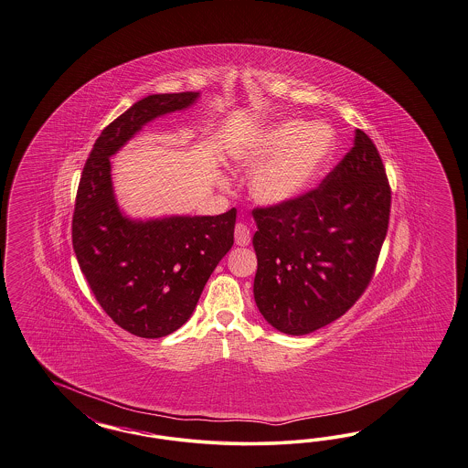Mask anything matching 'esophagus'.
Instances as JSON below:
<instances>
[{
    "instance_id": "esophagus-1",
    "label": "esophagus",
    "mask_w": 468,
    "mask_h": 468,
    "mask_svg": "<svg viewBox=\"0 0 468 468\" xmlns=\"http://www.w3.org/2000/svg\"><path fill=\"white\" fill-rule=\"evenodd\" d=\"M235 242H237V245H249L250 243V229L242 223L235 226Z\"/></svg>"
}]
</instances>
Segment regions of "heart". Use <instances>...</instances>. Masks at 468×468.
<instances>
[{
    "instance_id": "obj_1",
    "label": "heart",
    "mask_w": 468,
    "mask_h": 468,
    "mask_svg": "<svg viewBox=\"0 0 468 468\" xmlns=\"http://www.w3.org/2000/svg\"><path fill=\"white\" fill-rule=\"evenodd\" d=\"M337 134L326 122L283 119L259 131L233 157L254 169L250 194L261 206L283 207L297 202L316 185L334 159Z\"/></svg>"
}]
</instances>
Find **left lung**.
<instances>
[{
	"label": "left lung",
	"instance_id": "8db88e82",
	"mask_svg": "<svg viewBox=\"0 0 468 468\" xmlns=\"http://www.w3.org/2000/svg\"><path fill=\"white\" fill-rule=\"evenodd\" d=\"M388 212L384 164L356 129L355 145L316 190L252 212L254 299L262 318L287 335H306L340 318L370 283Z\"/></svg>",
	"mask_w": 468,
	"mask_h": 468
}]
</instances>
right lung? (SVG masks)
Returning a JSON list of instances; mask_svg holds the SVG:
<instances>
[{
    "label": "right lung",
    "instance_id": "obj_1",
    "mask_svg": "<svg viewBox=\"0 0 468 468\" xmlns=\"http://www.w3.org/2000/svg\"><path fill=\"white\" fill-rule=\"evenodd\" d=\"M198 91L131 105L98 136L82 169L72 245L100 306L115 324L159 339L190 320L210 274L233 245L237 209L219 216L131 218L113 194L112 162L154 119L192 107Z\"/></svg>",
    "mask_w": 468,
    "mask_h": 468
}]
</instances>
